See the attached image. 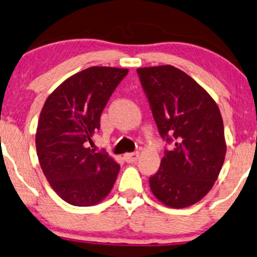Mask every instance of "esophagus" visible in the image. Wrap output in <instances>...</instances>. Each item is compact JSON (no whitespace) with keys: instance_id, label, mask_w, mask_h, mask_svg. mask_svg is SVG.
<instances>
[{"instance_id":"34e87169","label":"esophagus","mask_w":257,"mask_h":257,"mask_svg":"<svg viewBox=\"0 0 257 257\" xmlns=\"http://www.w3.org/2000/svg\"><path fill=\"white\" fill-rule=\"evenodd\" d=\"M140 158V153L135 152V153H128V154L124 155V160L129 164H133V162H136Z\"/></svg>"}]
</instances>
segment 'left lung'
<instances>
[{"label":"left lung","instance_id":"8db88e82","mask_svg":"<svg viewBox=\"0 0 257 257\" xmlns=\"http://www.w3.org/2000/svg\"><path fill=\"white\" fill-rule=\"evenodd\" d=\"M138 74L159 133L174 141L149 178L152 192L168 207L193 205L215 185L225 159L218 105L192 77L172 65L141 67Z\"/></svg>","mask_w":257,"mask_h":257}]
</instances>
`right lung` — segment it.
I'll list each match as a JSON object with an SVG mask.
<instances>
[{
  "label": "right lung",
  "instance_id": "obj_1",
  "mask_svg": "<svg viewBox=\"0 0 257 257\" xmlns=\"http://www.w3.org/2000/svg\"><path fill=\"white\" fill-rule=\"evenodd\" d=\"M126 73L118 67H89L64 80L42 106L35 134L39 162L54 192L71 205H96L112 190L119 165L87 144Z\"/></svg>",
  "mask_w": 257,
  "mask_h": 257
}]
</instances>
